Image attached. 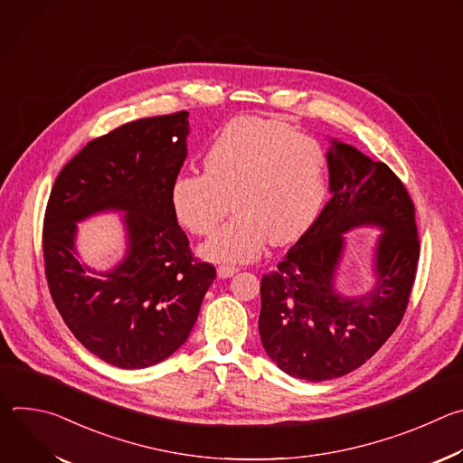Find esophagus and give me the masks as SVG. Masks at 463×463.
Here are the masks:
<instances>
[{"mask_svg": "<svg viewBox=\"0 0 463 463\" xmlns=\"http://www.w3.org/2000/svg\"><path fill=\"white\" fill-rule=\"evenodd\" d=\"M236 273H238V268H234V266H220L218 268V277L220 279H231Z\"/></svg>", "mask_w": 463, "mask_h": 463, "instance_id": "1", "label": "esophagus"}]
</instances>
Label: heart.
Here are the masks:
<instances>
[{"instance_id":"heart-1","label":"heart","mask_w":463,"mask_h":463,"mask_svg":"<svg viewBox=\"0 0 463 463\" xmlns=\"http://www.w3.org/2000/svg\"><path fill=\"white\" fill-rule=\"evenodd\" d=\"M205 174L183 172L170 186L175 220L188 232L211 234L232 207L236 216L202 249L211 260H254L268 240L300 238L326 195L327 157L311 136L288 122L238 117L223 126L203 156Z\"/></svg>"}]
</instances>
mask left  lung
I'll list each match as a JSON object with an SVG mask.
<instances>
[{"instance_id":"left-lung-1","label":"left lung","mask_w":463,"mask_h":463,"mask_svg":"<svg viewBox=\"0 0 463 463\" xmlns=\"http://www.w3.org/2000/svg\"><path fill=\"white\" fill-rule=\"evenodd\" d=\"M326 157L332 197L260 286L261 345L280 370L304 381L346 375L386 343L405 315L420 260L416 211L402 179L337 139ZM357 226L383 231L376 284L346 298L335 288V271L344 232Z\"/></svg>"}]
</instances>
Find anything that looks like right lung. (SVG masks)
Instances as JSON below:
<instances>
[{
	"instance_id": "1",
	"label": "right lung",
	"mask_w": 463,
	"mask_h": 463,
	"mask_svg": "<svg viewBox=\"0 0 463 463\" xmlns=\"http://www.w3.org/2000/svg\"><path fill=\"white\" fill-rule=\"evenodd\" d=\"M188 111L139 118L90 141L58 174L43 218L45 277L71 334L124 370L157 364L190 335L214 266L197 261L170 205ZM126 212L127 254L109 272L78 260L76 223Z\"/></svg>"
}]
</instances>
